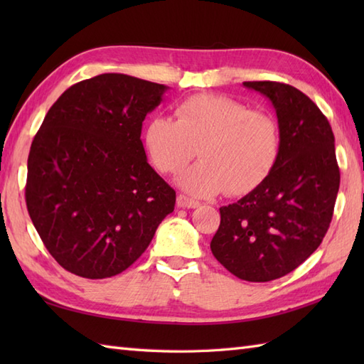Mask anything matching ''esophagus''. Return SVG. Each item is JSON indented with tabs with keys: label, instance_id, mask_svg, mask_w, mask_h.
<instances>
[{
	"label": "esophagus",
	"instance_id": "1",
	"mask_svg": "<svg viewBox=\"0 0 364 364\" xmlns=\"http://www.w3.org/2000/svg\"><path fill=\"white\" fill-rule=\"evenodd\" d=\"M176 203H178V206H180V208H197L200 205L197 200L189 198V197L183 196V194H180V196L176 197Z\"/></svg>",
	"mask_w": 364,
	"mask_h": 364
}]
</instances>
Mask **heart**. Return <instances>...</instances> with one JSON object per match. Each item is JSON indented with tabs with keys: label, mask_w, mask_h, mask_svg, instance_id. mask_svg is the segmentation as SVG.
<instances>
[{
	"label": "heart",
	"mask_w": 364,
	"mask_h": 364,
	"mask_svg": "<svg viewBox=\"0 0 364 364\" xmlns=\"http://www.w3.org/2000/svg\"><path fill=\"white\" fill-rule=\"evenodd\" d=\"M175 114L176 120L150 119L144 145L161 173L180 172L198 149L202 159L178 178L189 194L244 196L272 173L282 150L280 125L272 114L215 94L189 97Z\"/></svg>",
	"instance_id": "1"
}]
</instances>
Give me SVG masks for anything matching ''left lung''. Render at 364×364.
<instances>
[{
  "instance_id": "8db88e82",
  "label": "left lung",
  "mask_w": 364,
  "mask_h": 364,
  "mask_svg": "<svg viewBox=\"0 0 364 364\" xmlns=\"http://www.w3.org/2000/svg\"><path fill=\"white\" fill-rule=\"evenodd\" d=\"M272 102L282 150L267 180L220 208L211 252L245 282L277 280L321 245L339 189L335 136L326 115L304 92L275 81H245Z\"/></svg>"
}]
</instances>
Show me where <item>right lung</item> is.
Instances as JSON below:
<instances>
[{"instance_id":"1","label":"right lung","mask_w":364,"mask_h":364,"mask_svg":"<svg viewBox=\"0 0 364 364\" xmlns=\"http://www.w3.org/2000/svg\"><path fill=\"white\" fill-rule=\"evenodd\" d=\"M164 84L103 73L68 87L28 156L29 218L46 250L90 280L128 269L173 211L175 191L146 162L142 122Z\"/></svg>"}]
</instances>
